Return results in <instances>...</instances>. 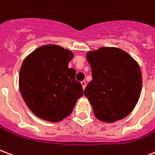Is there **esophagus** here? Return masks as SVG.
Segmentation results:
<instances>
[{
    "mask_svg": "<svg viewBox=\"0 0 155 155\" xmlns=\"http://www.w3.org/2000/svg\"><path fill=\"white\" fill-rule=\"evenodd\" d=\"M81 85H82V87H83V89H84V88H85V87H86V82H85V81H82V82H81Z\"/></svg>",
    "mask_w": 155,
    "mask_h": 155,
    "instance_id": "obj_1",
    "label": "esophagus"
}]
</instances>
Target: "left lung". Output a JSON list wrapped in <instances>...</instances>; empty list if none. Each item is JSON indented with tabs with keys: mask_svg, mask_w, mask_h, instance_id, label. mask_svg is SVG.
<instances>
[{
	"mask_svg": "<svg viewBox=\"0 0 155 155\" xmlns=\"http://www.w3.org/2000/svg\"><path fill=\"white\" fill-rule=\"evenodd\" d=\"M86 58L93 80L84 96L100 121L114 123L127 117L140 98L142 76L133 57L115 47H101L88 51Z\"/></svg>",
	"mask_w": 155,
	"mask_h": 155,
	"instance_id": "8db88e82",
	"label": "left lung"
}]
</instances>
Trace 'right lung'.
I'll list each match as a JSON object with an SVG mask.
<instances>
[{
	"mask_svg": "<svg viewBox=\"0 0 155 155\" xmlns=\"http://www.w3.org/2000/svg\"><path fill=\"white\" fill-rule=\"evenodd\" d=\"M74 54L56 45L39 47L26 57L20 68L21 95L33 114L56 123L69 115L83 96L75 71L68 67Z\"/></svg>",
	"mask_w": 155,
	"mask_h": 155,
	"instance_id": "add662e5",
	"label": "right lung"
}]
</instances>
